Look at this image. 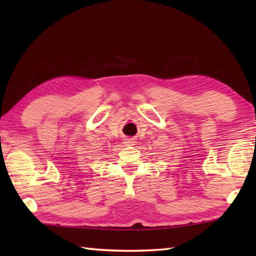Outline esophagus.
<instances>
[{"mask_svg": "<svg viewBox=\"0 0 256 256\" xmlns=\"http://www.w3.org/2000/svg\"><path fill=\"white\" fill-rule=\"evenodd\" d=\"M134 140L133 138H124V144L126 146H132L134 145Z\"/></svg>", "mask_w": 256, "mask_h": 256, "instance_id": "esophagus-1", "label": "esophagus"}]
</instances>
